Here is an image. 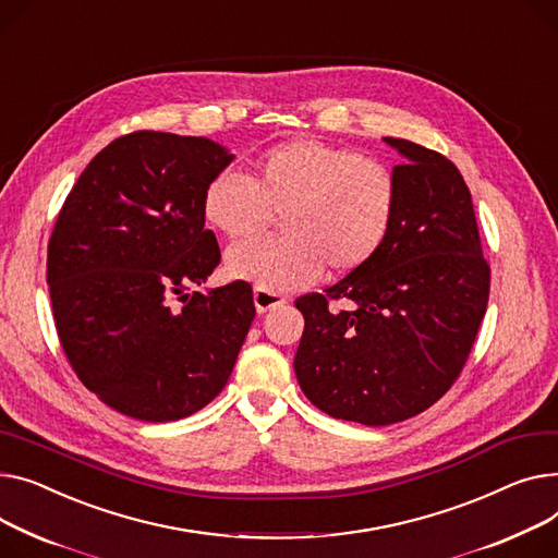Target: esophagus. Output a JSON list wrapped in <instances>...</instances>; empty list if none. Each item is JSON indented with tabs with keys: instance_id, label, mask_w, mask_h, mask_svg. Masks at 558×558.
Masks as SVG:
<instances>
[{
	"instance_id": "34e87169",
	"label": "esophagus",
	"mask_w": 558,
	"mask_h": 558,
	"mask_svg": "<svg viewBox=\"0 0 558 558\" xmlns=\"http://www.w3.org/2000/svg\"><path fill=\"white\" fill-rule=\"evenodd\" d=\"M287 299L282 293L278 291H271V289H265V287H255L253 289V303H255V310L257 314H265L278 305H282Z\"/></svg>"
}]
</instances>
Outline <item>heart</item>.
I'll return each instance as SVG.
<instances>
[{"label":"heart","instance_id":"b5f03b06","mask_svg":"<svg viewBox=\"0 0 558 558\" xmlns=\"http://www.w3.org/2000/svg\"><path fill=\"white\" fill-rule=\"evenodd\" d=\"M399 189L379 159L316 138L269 147L246 177L221 172L202 197L206 225L229 240L263 231L280 213L282 235L255 238L227 251V271L271 291L363 269L395 227Z\"/></svg>","mask_w":558,"mask_h":558}]
</instances>
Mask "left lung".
I'll use <instances>...</instances> for the list:
<instances>
[{"mask_svg": "<svg viewBox=\"0 0 558 558\" xmlns=\"http://www.w3.org/2000/svg\"><path fill=\"white\" fill-rule=\"evenodd\" d=\"M399 204L379 255L323 293L295 299L305 331L293 367L323 413L365 426L415 417L460 377L489 303L471 193L435 150L386 138ZM343 300L345 311H329Z\"/></svg>", "mask_w": 558, "mask_h": 558, "instance_id": "8db88e82", "label": "left lung"}]
</instances>
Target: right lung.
Segmentation results:
<instances>
[{"label":"right lung","mask_w":558,"mask_h":558,"mask_svg":"<svg viewBox=\"0 0 558 558\" xmlns=\"http://www.w3.org/2000/svg\"><path fill=\"white\" fill-rule=\"evenodd\" d=\"M231 159L202 136L132 132L92 159L58 213L47 282L60 345L85 388L128 417L183 420L231 377L253 289L193 291L221 259L202 197Z\"/></svg>","instance_id":"add662e5"}]
</instances>
